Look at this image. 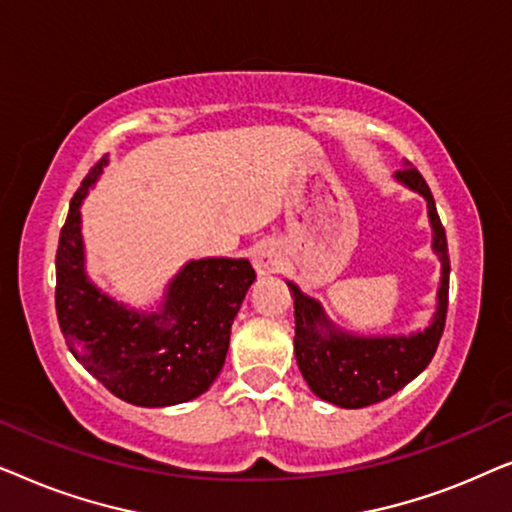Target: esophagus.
Here are the masks:
<instances>
[{"label": "esophagus", "mask_w": 512, "mask_h": 512, "mask_svg": "<svg viewBox=\"0 0 512 512\" xmlns=\"http://www.w3.org/2000/svg\"><path fill=\"white\" fill-rule=\"evenodd\" d=\"M251 263L258 275H275L282 268V251L275 242L265 240L261 244H256L254 254H251Z\"/></svg>", "instance_id": "1"}]
</instances>
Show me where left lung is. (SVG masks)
Listing matches in <instances>:
<instances>
[{"label": "left lung", "instance_id": "left-lung-1", "mask_svg": "<svg viewBox=\"0 0 512 512\" xmlns=\"http://www.w3.org/2000/svg\"><path fill=\"white\" fill-rule=\"evenodd\" d=\"M398 170L394 179L426 200V214L431 223V249L440 261V284L436 312L424 331L403 335H354L335 326L324 312L319 300H314L298 289L293 282L296 307V361L307 387L321 401L338 408H366L380 403L405 384L415 380L429 366L445 328L447 291H450V256H447L445 228L438 219L436 202L426 186L422 174L410 163Z\"/></svg>", "mask_w": 512, "mask_h": 512}]
</instances>
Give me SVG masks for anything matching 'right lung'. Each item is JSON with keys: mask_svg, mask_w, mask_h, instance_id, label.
<instances>
[{"mask_svg": "<svg viewBox=\"0 0 512 512\" xmlns=\"http://www.w3.org/2000/svg\"><path fill=\"white\" fill-rule=\"evenodd\" d=\"M102 158L69 205L55 256V310L69 352L111 394L139 408H167L212 387L226 361L230 326L254 284L247 258L188 261L153 310L102 291L86 270L81 205L102 177Z\"/></svg>", "mask_w": 512, "mask_h": 512, "instance_id": "add662e5", "label": "right lung"}]
</instances>
